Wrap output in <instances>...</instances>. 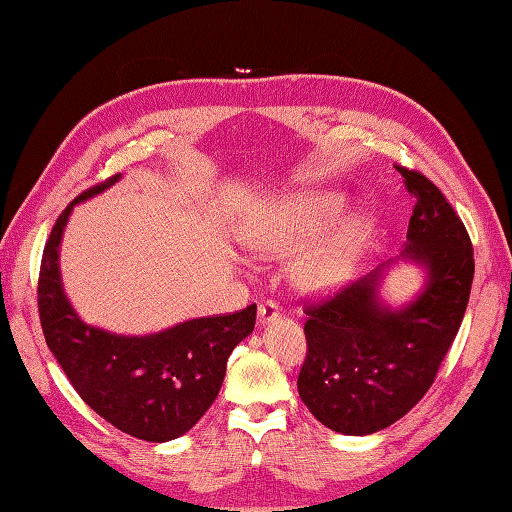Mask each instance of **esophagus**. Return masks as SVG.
Here are the masks:
<instances>
[{
	"instance_id": "1",
	"label": "esophagus",
	"mask_w": 512,
	"mask_h": 512,
	"mask_svg": "<svg viewBox=\"0 0 512 512\" xmlns=\"http://www.w3.org/2000/svg\"><path fill=\"white\" fill-rule=\"evenodd\" d=\"M277 319H279V306H277V303L266 301V303H262V306H259V310H257V323L259 325H268V323H273Z\"/></svg>"
}]
</instances>
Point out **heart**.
<instances>
[{"label": "heart", "mask_w": 512, "mask_h": 512, "mask_svg": "<svg viewBox=\"0 0 512 512\" xmlns=\"http://www.w3.org/2000/svg\"><path fill=\"white\" fill-rule=\"evenodd\" d=\"M341 206L343 195L332 191L297 195L246 222L239 242L255 257H288L339 213ZM365 228V215L354 213L332 235L303 248L290 264L292 286L306 295H325L341 288L354 273Z\"/></svg>", "instance_id": "heart-1"}]
</instances>
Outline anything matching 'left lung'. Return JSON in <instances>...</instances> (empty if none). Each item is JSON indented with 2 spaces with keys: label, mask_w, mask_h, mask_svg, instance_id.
<instances>
[{
  "label": "left lung",
  "mask_w": 512,
  "mask_h": 512,
  "mask_svg": "<svg viewBox=\"0 0 512 512\" xmlns=\"http://www.w3.org/2000/svg\"><path fill=\"white\" fill-rule=\"evenodd\" d=\"M396 169L416 200L400 255L306 310L299 396L343 436L387 429L427 394L471 295L475 262L462 220L422 173ZM398 263L420 267L425 281L416 298L394 309L379 290Z\"/></svg>",
  "instance_id": "1"
}]
</instances>
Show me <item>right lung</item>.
<instances>
[{
    "instance_id": "obj_1",
    "label": "right lung",
    "mask_w": 512,
    "mask_h": 512,
    "mask_svg": "<svg viewBox=\"0 0 512 512\" xmlns=\"http://www.w3.org/2000/svg\"><path fill=\"white\" fill-rule=\"evenodd\" d=\"M123 178L81 193L54 224L43 248L39 319L50 352L88 405L129 436L169 442L184 436L209 409L226 376V361L255 328L257 306L226 317L189 319L151 334H118L85 323L63 290L61 239L76 204Z\"/></svg>"
}]
</instances>
